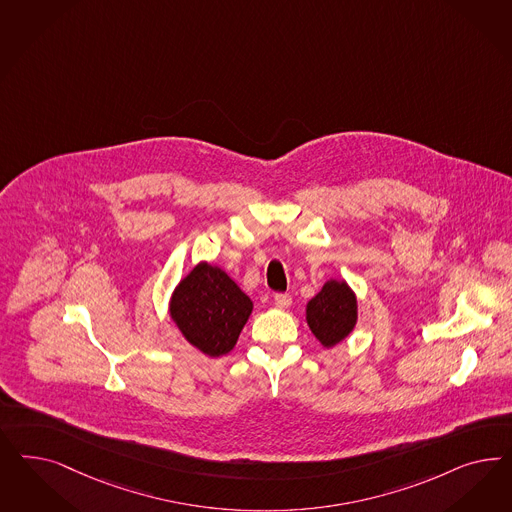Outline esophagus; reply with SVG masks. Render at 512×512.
Instances as JSON below:
<instances>
[{"instance_id":"34e87169","label":"esophagus","mask_w":512,"mask_h":512,"mask_svg":"<svg viewBox=\"0 0 512 512\" xmlns=\"http://www.w3.org/2000/svg\"><path fill=\"white\" fill-rule=\"evenodd\" d=\"M275 305L279 309H288L292 305V296L290 294H275Z\"/></svg>"}]
</instances>
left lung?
Here are the masks:
<instances>
[{"label": "left lung", "mask_w": 512, "mask_h": 512, "mask_svg": "<svg viewBox=\"0 0 512 512\" xmlns=\"http://www.w3.org/2000/svg\"><path fill=\"white\" fill-rule=\"evenodd\" d=\"M307 324L322 347L331 348L347 339L358 322V301L345 281L326 282L307 303Z\"/></svg>", "instance_id": "1"}]
</instances>
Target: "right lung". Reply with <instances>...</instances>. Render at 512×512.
<instances>
[{"label": "right lung", "mask_w": 512, "mask_h": 512, "mask_svg": "<svg viewBox=\"0 0 512 512\" xmlns=\"http://www.w3.org/2000/svg\"><path fill=\"white\" fill-rule=\"evenodd\" d=\"M250 313V297L226 271L207 262L179 282L169 301V314L184 339L211 358L235 347Z\"/></svg>", "instance_id": "obj_1"}]
</instances>
